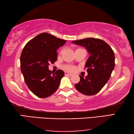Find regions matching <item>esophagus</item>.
Wrapping results in <instances>:
<instances>
[{"label": "esophagus", "instance_id": "obj_1", "mask_svg": "<svg viewBox=\"0 0 134 134\" xmlns=\"http://www.w3.org/2000/svg\"><path fill=\"white\" fill-rule=\"evenodd\" d=\"M64 74H65V76H71L72 75L71 73H70V72H67V71H65L64 72Z\"/></svg>", "mask_w": 134, "mask_h": 134}]
</instances>
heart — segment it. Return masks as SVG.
<instances>
[{
    "instance_id": "obj_1",
    "label": "heart",
    "mask_w": 134,
    "mask_h": 134,
    "mask_svg": "<svg viewBox=\"0 0 134 134\" xmlns=\"http://www.w3.org/2000/svg\"><path fill=\"white\" fill-rule=\"evenodd\" d=\"M64 69L67 70H69V71H74L75 70V67L72 66H65Z\"/></svg>"
}]
</instances>
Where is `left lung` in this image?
<instances>
[{
  "label": "left lung",
  "mask_w": 134,
  "mask_h": 134,
  "mask_svg": "<svg viewBox=\"0 0 134 134\" xmlns=\"http://www.w3.org/2000/svg\"><path fill=\"white\" fill-rule=\"evenodd\" d=\"M72 42L85 47L90 54L85 65L87 76H80V81L74 86L81 93L92 96L102 89L109 79L115 67L114 52L107 43L98 38H88Z\"/></svg>",
  "instance_id": "8db88e82"
}]
</instances>
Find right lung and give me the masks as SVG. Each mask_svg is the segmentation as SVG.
Wrapping results in <instances>:
<instances>
[{
	"instance_id": "1",
	"label": "right lung",
	"mask_w": 134,
	"mask_h": 134,
	"mask_svg": "<svg viewBox=\"0 0 134 134\" xmlns=\"http://www.w3.org/2000/svg\"><path fill=\"white\" fill-rule=\"evenodd\" d=\"M66 41L44 32L29 41L22 51L20 62L25 82L36 96L45 98L58 89L64 72L49 70L50 63L57 59V50Z\"/></svg>"
}]
</instances>
